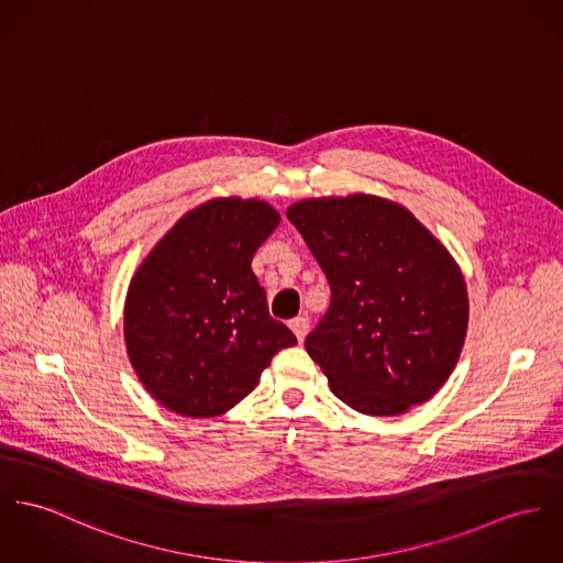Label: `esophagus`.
<instances>
[{
	"label": "esophagus",
	"instance_id": "34e87169",
	"mask_svg": "<svg viewBox=\"0 0 563 563\" xmlns=\"http://www.w3.org/2000/svg\"><path fill=\"white\" fill-rule=\"evenodd\" d=\"M289 328L294 330L296 339L302 343L303 339H306V334H308L310 323H308V319H306V317H296V319H291V321H289Z\"/></svg>",
	"mask_w": 563,
	"mask_h": 563
}]
</instances>
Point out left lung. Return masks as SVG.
Wrapping results in <instances>:
<instances>
[{
  "instance_id": "obj_1",
  "label": "left lung",
  "mask_w": 563,
  "mask_h": 563,
  "mask_svg": "<svg viewBox=\"0 0 563 563\" xmlns=\"http://www.w3.org/2000/svg\"><path fill=\"white\" fill-rule=\"evenodd\" d=\"M287 218L332 291L303 343L332 391L366 416L427 402L454 371L467 334L470 300L456 261L409 210L382 197L306 199Z\"/></svg>"
}]
</instances>
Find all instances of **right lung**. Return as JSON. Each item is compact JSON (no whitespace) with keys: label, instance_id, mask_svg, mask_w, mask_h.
I'll use <instances>...</instances> for the list:
<instances>
[{"label":"right lung","instance_id":"right-lung-1","mask_svg":"<svg viewBox=\"0 0 563 563\" xmlns=\"http://www.w3.org/2000/svg\"><path fill=\"white\" fill-rule=\"evenodd\" d=\"M278 222L265 201L212 199L179 218L136 269L124 310L130 362L175 413L229 411L280 349L298 343L269 317L251 267Z\"/></svg>","mask_w":563,"mask_h":563}]
</instances>
